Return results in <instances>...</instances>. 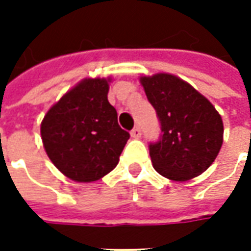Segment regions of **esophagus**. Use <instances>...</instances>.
<instances>
[{
	"label": "esophagus",
	"mask_w": 251,
	"mask_h": 251,
	"mask_svg": "<svg viewBox=\"0 0 251 251\" xmlns=\"http://www.w3.org/2000/svg\"><path fill=\"white\" fill-rule=\"evenodd\" d=\"M130 134L133 138H140V137H141V129H140V126H136V127L130 131Z\"/></svg>",
	"instance_id": "esophagus-1"
}]
</instances>
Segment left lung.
Masks as SVG:
<instances>
[{
	"mask_svg": "<svg viewBox=\"0 0 251 251\" xmlns=\"http://www.w3.org/2000/svg\"><path fill=\"white\" fill-rule=\"evenodd\" d=\"M148 100L160 122V137L149 144L153 168L185 181L214 163L223 142V122L207 98L169 74L141 77Z\"/></svg>",
	"mask_w": 251,
	"mask_h": 251,
	"instance_id": "1",
	"label": "left lung"
}]
</instances>
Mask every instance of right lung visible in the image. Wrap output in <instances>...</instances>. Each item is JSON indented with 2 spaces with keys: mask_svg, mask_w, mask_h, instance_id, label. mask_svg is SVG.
Masks as SVG:
<instances>
[{
  "mask_svg": "<svg viewBox=\"0 0 251 251\" xmlns=\"http://www.w3.org/2000/svg\"><path fill=\"white\" fill-rule=\"evenodd\" d=\"M106 79H84L53 104L41 122L51 161L75 181H95L117 167L130 134L118 125Z\"/></svg>",
  "mask_w": 251,
  "mask_h": 251,
  "instance_id": "right-lung-1",
  "label": "right lung"
}]
</instances>
